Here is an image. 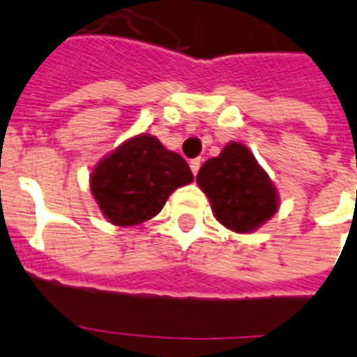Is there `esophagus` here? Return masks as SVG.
<instances>
[{
	"label": "esophagus",
	"mask_w": 357,
	"mask_h": 357,
	"mask_svg": "<svg viewBox=\"0 0 357 357\" xmlns=\"http://www.w3.org/2000/svg\"><path fill=\"white\" fill-rule=\"evenodd\" d=\"M189 166H191V172H193V175H197L198 169H200V159H193L191 162H189Z\"/></svg>",
	"instance_id": "esophagus-1"
}]
</instances>
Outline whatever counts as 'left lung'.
Returning a JSON list of instances; mask_svg holds the SVG:
<instances>
[{
  "instance_id": "8db88e82",
  "label": "left lung",
  "mask_w": 357,
  "mask_h": 357,
  "mask_svg": "<svg viewBox=\"0 0 357 357\" xmlns=\"http://www.w3.org/2000/svg\"><path fill=\"white\" fill-rule=\"evenodd\" d=\"M216 220L234 232H252L279 207L277 189L252 151L230 143L218 157L206 160L197 175Z\"/></svg>"
}]
</instances>
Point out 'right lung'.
<instances>
[{"instance_id": "1", "label": "right lung", "mask_w": 357, "mask_h": 357, "mask_svg": "<svg viewBox=\"0 0 357 357\" xmlns=\"http://www.w3.org/2000/svg\"><path fill=\"white\" fill-rule=\"evenodd\" d=\"M193 182V173L178 153L153 135H135L94 168L91 191L110 223L139 225L160 213L169 195Z\"/></svg>"}]
</instances>
